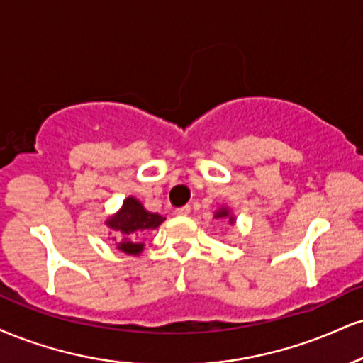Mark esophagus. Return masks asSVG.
Listing matches in <instances>:
<instances>
[{"label":"esophagus","mask_w":363,"mask_h":363,"mask_svg":"<svg viewBox=\"0 0 363 363\" xmlns=\"http://www.w3.org/2000/svg\"><path fill=\"white\" fill-rule=\"evenodd\" d=\"M174 213H176L177 216H187V215H189V213H191V206H182V208H177L176 211H174Z\"/></svg>","instance_id":"34e87169"}]
</instances>
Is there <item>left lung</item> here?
Returning a JSON list of instances; mask_svg holds the SVG:
<instances>
[{"label":"left lung","mask_w":363,"mask_h":363,"mask_svg":"<svg viewBox=\"0 0 363 363\" xmlns=\"http://www.w3.org/2000/svg\"><path fill=\"white\" fill-rule=\"evenodd\" d=\"M215 218H230V223H233V221H235L233 215H230V209L228 208L218 209V211L215 213Z\"/></svg>","instance_id":"8db88e82"}]
</instances>
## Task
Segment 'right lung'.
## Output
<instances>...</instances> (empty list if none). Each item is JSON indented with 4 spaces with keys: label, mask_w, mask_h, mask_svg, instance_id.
<instances>
[{
    "label": "right lung",
    "mask_w": 363,
    "mask_h": 363,
    "mask_svg": "<svg viewBox=\"0 0 363 363\" xmlns=\"http://www.w3.org/2000/svg\"><path fill=\"white\" fill-rule=\"evenodd\" d=\"M164 216L159 213H150L143 208V204L133 196L123 201L120 211L106 220L108 228L120 231L123 235L121 242H118V250L128 253V255H140L143 250V243H138L137 238L143 231L155 230L162 221Z\"/></svg>",
    "instance_id": "1"
}]
</instances>
